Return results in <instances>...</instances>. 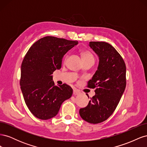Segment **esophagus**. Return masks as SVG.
<instances>
[{
	"instance_id": "34e87169",
	"label": "esophagus",
	"mask_w": 147,
	"mask_h": 147,
	"mask_svg": "<svg viewBox=\"0 0 147 147\" xmlns=\"http://www.w3.org/2000/svg\"><path fill=\"white\" fill-rule=\"evenodd\" d=\"M80 91L78 90H77V89H75V88L74 89V95H78L80 94Z\"/></svg>"
}]
</instances>
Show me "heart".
<instances>
[{"mask_svg":"<svg viewBox=\"0 0 147 147\" xmlns=\"http://www.w3.org/2000/svg\"><path fill=\"white\" fill-rule=\"evenodd\" d=\"M82 57L83 61H92L94 63V57L92 53L87 50H84L82 53Z\"/></svg>","mask_w":147,"mask_h":147,"instance_id":"b5f03b06","label":"heart"}]
</instances>
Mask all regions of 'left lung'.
<instances>
[{
    "instance_id": "obj_1",
    "label": "left lung",
    "mask_w": 147,
    "mask_h": 147,
    "mask_svg": "<svg viewBox=\"0 0 147 147\" xmlns=\"http://www.w3.org/2000/svg\"><path fill=\"white\" fill-rule=\"evenodd\" d=\"M89 46L99 57V65L88 87L95 88V95L79 113L84 121L97 124L113 113L126 85V68L122 57L110 44L90 42ZM88 96V95H87Z\"/></svg>"
}]
</instances>
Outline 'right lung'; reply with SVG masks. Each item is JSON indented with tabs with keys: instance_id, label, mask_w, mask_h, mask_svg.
<instances>
[{
	"instance_id": "obj_1",
	"label": "right lung",
	"mask_w": 147,
	"mask_h": 147,
	"mask_svg": "<svg viewBox=\"0 0 147 147\" xmlns=\"http://www.w3.org/2000/svg\"><path fill=\"white\" fill-rule=\"evenodd\" d=\"M78 44L51 36L39 39L26 53L21 67L20 86L26 104L35 117L46 120L58 113L73 90L63 84L55 86L53 73L61 68L65 53Z\"/></svg>"
}]
</instances>
